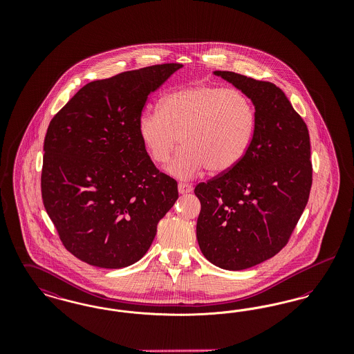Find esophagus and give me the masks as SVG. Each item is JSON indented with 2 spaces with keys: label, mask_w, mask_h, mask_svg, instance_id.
<instances>
[{
  "label": "esophagus",
  "mask_w": 354,
  "mask_h": 354,
  "mask_svg": "<svg viewBox=\"0 0 354 354\" xmlns=\"http://www.w3.org/2000/svg\"><path fill=\"white\" fill-rule=\"evenodd\" d=\"M178 191H179V194H182V195H185V194H189V192L192 191V185L180 182V183L178 185Z\"/></svg>",
  "instance_id": "1"
}]
</instances>
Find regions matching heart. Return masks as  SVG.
<instances>
[{
	"label": "heart",
	"mask_w": 354,
	"mask_h": 354,
	"mask_svg": "<svg viewBox=\"0 0 354 354\" xmlns=\"http://www.w3.org/2000/svg\"><path fill=\"white\" fill-rule=\"evenodd\" d=\"M254 127L252 102L244 93L207 84L171 91L160 110H146L138 119L140 140L155 163L169 159L180 136L185 146L166 167L179 179L204 169L215 175L235 169L250 150Z\"/></svg>",
	"instance_id": "obj_1"
}]
</instances>
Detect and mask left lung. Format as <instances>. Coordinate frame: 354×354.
Segmentation results:
<instances>
[{
  "instance_id": "8db88e82",
  "label": "left lung",
  "mask_w": 354,
  "mask_h": 354,
  "mask_svg": "<svg viewBox=\"0 0 354 354\" xmlns=\"http://www.w3.org/2000/svg\"><path fill=\"white\" fill-rule=\"evenodd\" d=\"M254 106L252 143L235 169L195 187L196 237L204 257L228 270L254 267L286 247L309 199L310 139L276 84L214 71Z\"/></svg>"
}]
</instances>
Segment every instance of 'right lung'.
Returning a JSON list of instances; mask_svg holds the SVG:
<instances>
[{
	"label": "right lung",
	"mask_w": 354,
	"mask_h": 354,
	"mask_svg": "<svg viewBox=\"0 0 354 354\" xmlns=\"http://www.w3.org/2000/svg\"><path fill=\"white\" fill-rule=\"evenodd\" d=\"M180 64H165L84 86L51 119L44 142L45 209L68 252L117 270L149 251L178 195L138 133L149 95Z\"/></svg>",
	"instance_id": "1"
}]
</instances>
